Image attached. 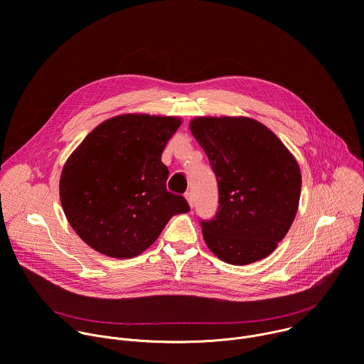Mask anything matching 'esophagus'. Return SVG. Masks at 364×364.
<instances>
[{
  "label": "esophagus",
  "mask_w": 364,
  "mask_h": 364,
  "mask_svg": "<svg viewBox=\"0 0 364 364\" xmlns=\"http://www.w3.org/2000/svg\"><path fill=\"white\" fill-rule=\"evenodd\" d=\"M184 196H186L188 204L193 207V205H194V194H193V191H187Z\"/></svg>",
  "instance_id": "obj_1"
}]
</instances>
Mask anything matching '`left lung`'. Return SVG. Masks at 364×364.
<instances>
[{
  "label": "left lung",
  "instance_id": "1",
  "mask_svg": "<svg viewBox=\"0 0 364 364\" xmlns=\"http://www.w3.org/2000/svg\"><path fill=\"white\" fill-rule=\"evenodd\" d=\"M191 132L218 180L219 205L198 219L209 249L232 265L267 257L298 210L301 173L278 136L249 118H197Z\"/></svg>",
  "mask_w": 364,
  "mask_h": 364
}]
</instances>
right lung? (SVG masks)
Instances as JSON below:
<instances>
[{"label": "right lung", "mask_w": 364, "mask_h": 364, "mask_svg": "<svg viewBox=\"0 0 364 364\" xmlns=\"http://www.w3.org/2000/svg\"><path fill=\"white\" fill-rule=\"evenodd\" d=\"M181 125L174 117L121 115L96 127L70 155L60 177L65 215L95 250L134 257L168 220L187 213L183 196L167 190L166 144Z\"/></svg>", "instance_id": "add662e5"}]
</instances>
